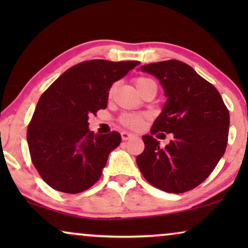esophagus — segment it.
Returning a JSON list of instances; mask_svg holds the SVG:
<instances>
[{"label": "esophagus", "instance_id": "esophagus-1", "mask_svg": "<svg viewBox=\"0 0 248 248\" xmlns=\"http://www.w3.org/2000/svg\"><path fill=\"white\" fill-rule=\"evenodd\" d=\"M121 135H122V139H123V141H127V140H130L131 138L134 137L132 133H128V132H125V131L122 132Z\"/></svg>", "mask_w": 248, "mask_h": 248}]
</instances>
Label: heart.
I'll list each match as a JSON object with an SVG mask.
<instances>
[{
	"label": "heart",
	"mask_w": 248,
	"mask_h": 248,
	"mask_svg": "<svg viewBox=\"0 0 248 248\" xmlns=\"http://www.w3.org/2000/svg\"><path fill=\"white\" fill-rule=\"evenodd\" d=\"M152 82H155V81L145 77H139L135 79V86H137L139 91H140L143 87L147 86V84ZM113 93V89L110 90V93ZM145 117L147 116L143 114H123L120 117V122L124 125V126L137 130V128H140L142 125H143Z\"/></svg>",
	"instance_id": "heart-1"
}]
</instances>
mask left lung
<instances>
[{
	"label": "left lung",
	"mask_w": 248,
	"mask_h": 248,
	"mask_svg": "<svg viewBox=\"0 0 248 248\" xmlns=\"http://www.w3.org/2000/svg\"><path fill=\"white\" fill-rule=\"evenodd\" d=\"M141 70L158 78L168 99L152 125L151 135L142 137L144 150L137 157L138 167L161 191H191L209 177L225 154L228 108L219 91L184 62L168 60ZM158 131L174 137L165 148L152 137Z\"/></svg>",
	"instance_id": "left-lung-1"
}]
</instances>
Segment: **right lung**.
<instances>
[{
  "label": "right lung",
  "mask_w": 248,
  "mask_h": 248,
  "mask_svg": "<svg viewBox=\"0 0 248 248\" xmlns=\"http://www.w3.org/2000/svg\"><path fill=\"white\" fill-rule=\"evenodd\" d=\"M139 64L84 61L66 70L39 98L27 141L33 166L50 187L77 194L100 178L122 138L116 131L100 135L89 131V115L107 107L111 84Z\"/></svg>",
  "instance_id": "right-lung-1"
}]
</instances>
